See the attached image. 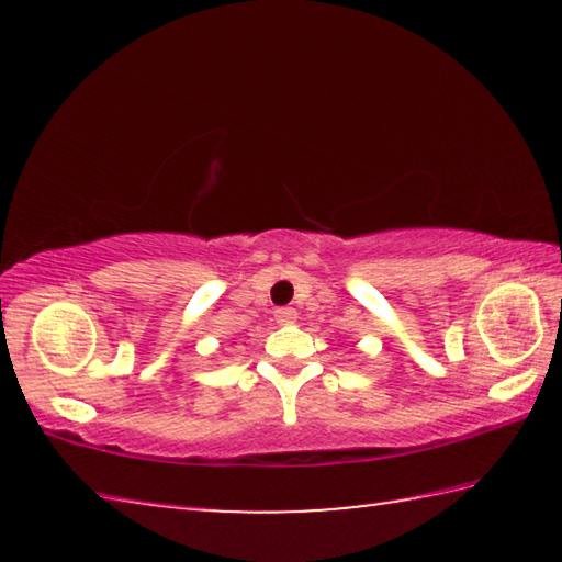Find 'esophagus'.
<instances>
[{
	"label": "esophagus",
	"instance_id": "obj_1",
	"mask_svg": "<svg viewBox=\"0 0 562 562\" xmlns=\"http://www.w3.org/2000/svg\"><path fill=\"white\" fill-rule=\"evenodd\" d=\"M294 319H297V312L292 307L274 310V322H278V325H294Z\"/></svg>",
	"mask_w": 562,
	"mask_h": 562
}]
</instances>
